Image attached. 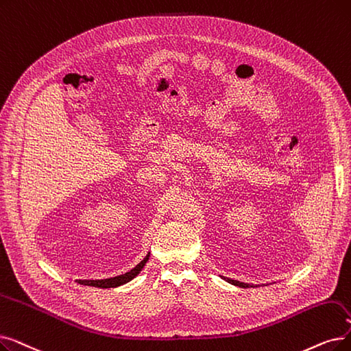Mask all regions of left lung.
Listing matches in <instances>:
<instances>
[{
    "label": "left lung",
    "instance_id": "obj_1",
    "mask_svg": "<svg viewBox=\"0 0 351 351\" xmlns=\"http://www.w3.org/2000/svg\"><path fill=\"white\" fill-rule=\"evenodd\" d=\"M223 280H225V281H228V282H230V284H232V285L241 287V288H251V287H256V285H254V284L241 282V281H237V280H231V278H225V277H223Z\"/></svg>",
    "mask_w": 351,
    "mask_h": 351
}]
</instances>
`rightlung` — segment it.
<instances>
[{
	"instance_id": "right-lung-1",
	"label": "right lung",
	"mask_w": 351,
	"mask_h": 351,
	"mask_svg": "<svg viewBox=\"0 0 351 351\" xmlns=\"http://www.w3.org/2000/svg\"><path fill=\"white\" fill-rule=\"evenodd\" d=\"M149 255H150V252L133 269H130L126 274H121V276H117V277H113V278H106V280H75V281H77V284H82V285L97 287V288H114V287H119V285H123V284L132 281L143 269V267L146 265V263L149 260Z\"/></svg>"
}]
</instances>
